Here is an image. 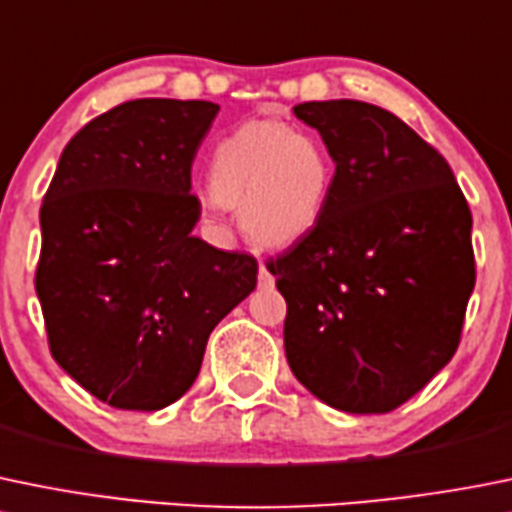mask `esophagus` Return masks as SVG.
Wrapping results in <instances>:
<instances>
[{
    "mask_svg": "<svg viewBox=\"0 0 512 512\" xmlns=\"http://www.w3.org/2000/svg\"><path fill=\"white\" fill-rule=\"evenodd\" d=\"M275 285V277H272V272L267 270L265 265H260V287H272Z\"/></svg>",
    "mask_w": 512,
    "mask_h": 512,
    "instance_id": "esophagus-1",
    "label": "esophagus"
}]
</instances>
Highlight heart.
<instances>
[{"label": "heart", "mask_w": 512, "mask_h": 512, "mask_svg": "<svg viewBox=\"0 0 512 512\" xmlns=\"http://www.w3.org/2000/svg\"><path fill=\"white\" fill-rule=\"evenodd\" d=\"M212 200L240 210L242 227L265 247H290L322 220L332 187L325 145L280 122H247L212 152Z\"/></svg>", "instance_id": "b5f03b06"}]
</instances>
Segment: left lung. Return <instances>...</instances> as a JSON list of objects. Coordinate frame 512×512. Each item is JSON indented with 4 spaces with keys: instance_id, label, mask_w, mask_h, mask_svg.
Segmentation results:
<instances>
[{
    "instance_id": "left-lung-1",
    "label": "left lung",
    "mask_w": 512,
    "mask_h": 512,
    "mask_svg": "<svg viewBox=\"0 0 512 512\" xmlns=\"http://www.w3.org/2000/svg\"><path fill=\"white\" fill-rule=\"evenodd\" d=\"M335 162L315 230L267 260L285 355L342 413H390L460 345L475 287L473 215L453 170L403 119L357 99L297 104Z\"/></svg>"
}]
</instances>
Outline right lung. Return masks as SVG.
<instances>
[{"label":"right lung","mask_w":512,"mask_h":512,"mask_svg":"<svg viewBox=\"0 0 512 512\" xmlns=\"http://www.w3.org/2000/svg\"><path fill=\"white\" fill-rule=\"evenodd\" d=\"M220 104L132 99L69 140L42 210L37 287L52 357L117 410L192 388L207 337L257 285V262L192 235V162Z\"/></svg>","instance_id":"right-lung-1"}]
</instances>
